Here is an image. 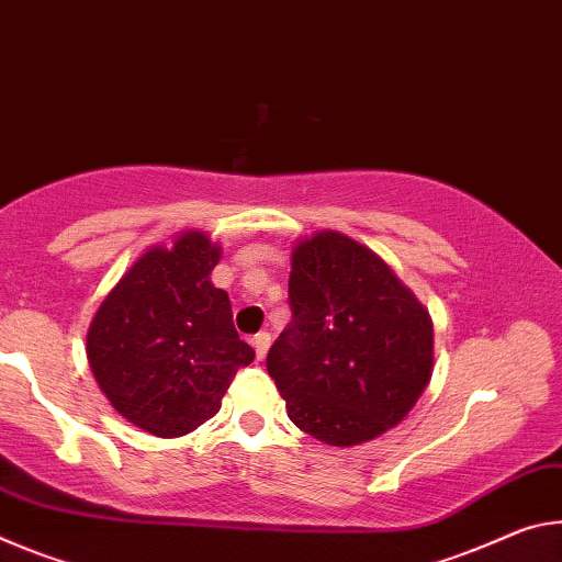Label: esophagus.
<instances>
[{"label":"esophagus","instance_id":"34e87169","mask_svg":"<svg viewBox=\"0 0 562 562\" xmlns=\"http://www.w3.org/2000/svg\"><path fill=\"white\" fill-rule=\"evenodd\" d=\"M254 348H256V358H266V353H269L271 348V334H266V330H261V334L254 336Z\"/></svg>","mask_w":562,"mask_h":562}]
</instances>
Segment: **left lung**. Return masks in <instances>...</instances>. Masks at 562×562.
Masks as SVG:
<instances>
[{
	"label": "left lung",
	"instance_id": "left-lung-1",
	"mask_svg": "<svg viewBox=\"0 0 562 562\" xmlns=\"http://www.w3.org/2000/svg\"><path fill=\"white\" fill-rule=\"evenodd\" d=\"M291 324L266 368L303 434L348 448L408 416L434 375V321L379 254L338 232L293 246Z\"/></svg>",
	"mask_w": 562,
	"mask_h": 562
}]
</instances>
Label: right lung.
<instances>
[{
  "instance_id": "1",
  "label": "right lung",
  "mask_w": 562,
  "mask_h": 562,
  "mask_svg": "<svg viewBox=\"0 0 562 562\" xmlns=\"http://www.w3.org/2000/svg\"><path fill=\"white\" fill-rule=\"evenodd\" d=\"M218 259L206 232H179L146 248L91 318L87 358L101 393L151 436H187L216 416L256 356L236 334L228 293L211 283Z\"/></svg>"
}]
</instances>
